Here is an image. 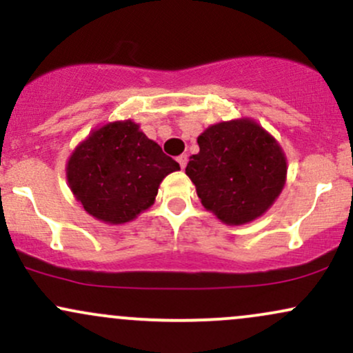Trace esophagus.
I'll list each match as a JSON object with an SVG mask.
<instances>
[{"mask_svg":"<svg viewBox=\"0 0 353 353\" xmlns=\"http://www.w3.org/2000/svg\"><path fill=\"white\" fill-rule=\"evenodd\" d=\"M177 163H179L181 168L184 169L185 164H188V154H181V156L177 157Z\"/></svg>","mask_w":353,"mask_h":353,"instance_id":"1","label":"esophagus"}]
</instances>
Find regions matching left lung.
Listing matches in <instances>:
<instances>
[{"mask_svg": "<svg viewBox=\"0 0 353 353\" xmlns=\"http://www.w3.org/2000/svg\"><path fill=\"white\" fill-rule=\"evenodd\" d=\"M199 152L189 157L185 174L205 209L225 224H245L262 216L285 182L281 145L254 121L210 125L197 137Z\"/></svg>", "mask_w": 353, "mask_h": 353, "instance_id": "8db88e82", "label": "left lung"}]
</instances>
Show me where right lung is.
<instances>
[{
    "instance_id": "add662e5",
    "label": "right lung",
    "mask_w": 353,
    "mask_h": 353,
    "mask_svg": "<svg viewBox=\"0 0 353 353\" xmlns=\"http://www.w3.org/2000/svg\"><path fill=\"white\" fill-rule=\"evenodd\" d=\"M177 169L139 125L124 121L103 125L78 145L68 163V182L91 216L123 224L151 208L161 181Z\"/></svg>"
}]
</instances>
